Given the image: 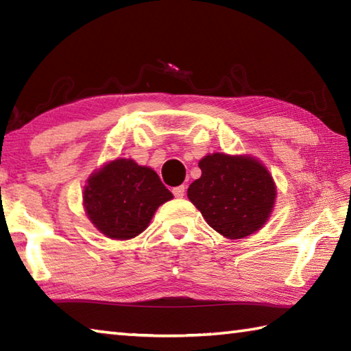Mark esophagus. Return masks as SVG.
I'll return each mask as SVG.
<instances>
[{"mask_svg":"<svg viewBox=\"0 0 351 351\" xmlns=\"http://www.w3.org/2000/svg\"><path fill=\"white\" fill-rule=\"evenodd\" d=\"M171 192H173V195H175L176 198H182L184 193H186V187H184V186H178V187H175L173 190H171Z\"/></svg>","mask_w":351,"mask_h":351,"instance_id":"34e87169","label":"esophagus"}]
</instances>
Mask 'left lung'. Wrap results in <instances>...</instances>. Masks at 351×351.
I'll use <instances>...</instances> for the list:
<instances>
[{"instance_id":"8db88e82","label":"left lung","mask_w":351,"mask_h":351,"mask_svg":"<svg viewBox=\"0 0 351 351\" xmlns=\"http://www.w3.org/2000/svg\"><path fill=\"white\" fill-rule=\"evenodd\" d=\"M201 178L187 197L212 229L226 239H245L268 221L276 203V184L252 156L207 154L199 161Z\"/></svg>"}]
</instances>
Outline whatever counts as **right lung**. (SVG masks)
<instances>
[{"label":"right lung","mask_w":351,"mask_h":351,"mask_svg":"<svg viewBox=\"0 0 351 351\" xmlns=\"http://www.w3.org/2000/svg\"><path fill=\"white\" fill-rule=\"evenodd\" d=\"M86 182V215L97 230L114 240H130L144 232L158 207L173 198L156 171L133 159H114Z\"/></svg>","instance_id":"right-lung-1"}]
</instances>
